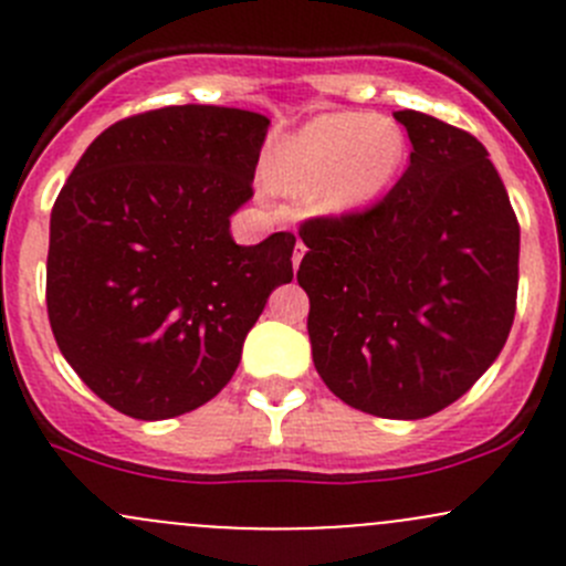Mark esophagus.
Returning a JSON list of instances; mask_svg holds the SVG:
<instances>
[{
  "mask_svg": "<svg viewBox=\"0 0 566 566\" xmlns=\"http://www.w3.org/2000/svg\"><path fill=\"white\" fill-rule=\"evenodd\" d=\"M304 254H306V247L304 243H295V251H293V268L295 271H298V265H301V260H304Z\"/></svg>",
  "mask_w": 566,
  "mask_h": 566,
  "instance_id": "obj_1",
  "label": "esophagus"
}]
</instances>
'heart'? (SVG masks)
I'll return each mask as SVG.
<instances>
[{
	"instance_id": "obj_1",
	"label": "heart",
	"mask_w": 566,
	"mask_h": 566,
	"mask_svg": "<svg viewBox=\"0 0 566 566\" xmlns=\"http://www.w3.org/2000/svg\"><path fill=\"white\" fill-rule=\"evenodd\" d=\"M408 136L389 117L369 112L317 114L282 139L268 161V180L310 197L323 216L367 208L402 172Z\"/></svg>"
}]
</instances>
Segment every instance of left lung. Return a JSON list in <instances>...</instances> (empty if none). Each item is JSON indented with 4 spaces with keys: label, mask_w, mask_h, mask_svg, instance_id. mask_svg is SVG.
<instances>
[{
    "label": "left lung",
    "mask_w": 566,
    "mask_h": 566,
    "mask_svg": "<svg viewBox=\"0 0 566 566\" xmlns=\"http://www.w3.org/2000/svg\"><path fill=\"white\" fill-rule=\"evenodd\" d=\"M413 145L373 208L301 227L319 378L350 408L424 419L499 358L517 298L521 227L482 142L402 108Z\"/></svg>",
    "instance_id": "left-lung-1"
}]
</instances>
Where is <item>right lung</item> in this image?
Returning a JSON list of instances; mask_svg holds the SVG:
<instances>
[{"label":"right lung","instance_id":"1","mask_svg":"<svg viewBox=\"0 0 566 566\" xmlns=\"http://www.w3.org/2000/svg\"><path fill=\"white\" fill-rule=\"evenodd\" d=\"M271 119L167 106L119 119L51 210L45 304L78 378L119 413L161 421L230 384L268 295L293 282L295 235L232 241Z\"/></svg>","mask_w":566,"mask_h":566}]
</instances>
